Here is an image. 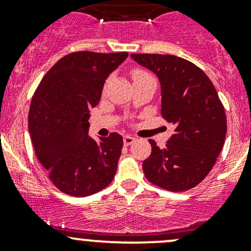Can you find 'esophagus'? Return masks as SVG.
Returning <instances> with one entry per match:
<instances>
[{
  "instance_id": "obj_1",
  "label": "esophagus",
  "mask_w": 251,
  "mask_h": 251,
  "mask_svg": "<svg viewBox=\"0 0 251 251\" xmlns=\"http://www.w3.org/2000/svg\"><path fill=\"white\" fill-rule=\"evenodd\" d=\"M133 142H135V138L133 137H131V136H124V144L125 146H130Z\"/></svg>"
}]
</instances>
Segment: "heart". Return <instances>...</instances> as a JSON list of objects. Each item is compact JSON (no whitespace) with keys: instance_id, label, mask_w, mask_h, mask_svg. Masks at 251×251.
Instances as JSON below:
<instances>
[{"instance_id":"heart-1","label":"heart","mask_w":251,"mask_h":251,"mask_svg":"<svg viewBox=\"0 0 251 251\" xmlns=\"http://www.w3.org/2000/svg\"><path fill=\"white\" fill-rule=\"evenodd\" d=\"M132 78L133 82H138V81L149 80V78H154L151 73H148L144 69H135L132 72Z\"/></svg>"}]
</instances>
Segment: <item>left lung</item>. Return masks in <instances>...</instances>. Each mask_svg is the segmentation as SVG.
Instances as JSON below:
<instances>
[{"label":"left lung","mask_w":251,"mask_h":251,"mask_svg":"<svg viewBox=\"0 0 251 251\" xmlns=\"http://www.w3.org/2000/svg\"><path fill=\"white\" fill-rule=\"evenodd\" d=\"M156 74L161 85V115L175 125L160 149L143 161L146 178L170 192L193 188L207 176L220 155L227 132L226 113L206 74L189 60L171 54H131Z\"/></svg>","instance_id":"left-lung-1"}]
</instances>
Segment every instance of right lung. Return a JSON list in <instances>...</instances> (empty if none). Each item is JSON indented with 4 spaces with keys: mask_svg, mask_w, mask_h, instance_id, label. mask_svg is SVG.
I'll return each mask as SVG.
<instances>
[{
    "mask_svg": "<svg viewBox=\"0 0 251 251\" xmlns=\"http://www.w3.org/2000/svg\"><path fill=\"white\" fill-rule=\"evenodd\" d=\"M127 52L81 50L60 58L37 86L29 110V132L37 159L63 193L87 197L113 181L123 137H88L90 109L100 103L105 78Z\"/></svg>",
    "mask_w": 251,
    "mask_h": 251,
    "instance_id": "obj_1",
    "label": "right lung"
}]
</instances>
